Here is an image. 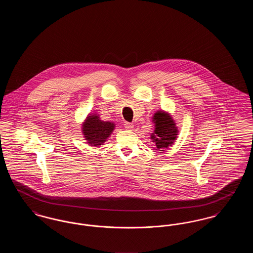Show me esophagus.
Segmentation results:
<instances>
[{
    "label": "esophagus",
    "mask_w": 253,
    "mask_h": 253,
    "mask_svg": "<svg viewBox=\"0 0 253 253\" xmlns=\"http://www.w3.org/2000/svg\"><path fill=\"white\" fill-rule=\"evenodd\" d=\"M124 127H125L126 129L132 130V128H133V125H132V123H130V122H125V123H124Z\"/></svg>",
    "instance_id": "34e87169"
}]
</instances>
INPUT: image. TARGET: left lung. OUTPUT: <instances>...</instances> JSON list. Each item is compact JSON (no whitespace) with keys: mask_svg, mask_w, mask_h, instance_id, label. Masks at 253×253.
Segmentation results:
<instances>
[{"mask_svg":"<svg viewBox=\"0 0 253 253\" xmlns=\"http://www.w3.org/2000/svg\"><path fill=\"white\" fill-rule=\"evenodd\" d=\"M153 121L156 124V129L155 134H152V138L156 142L157 149L164 151V149L173 144L176 139L178 134L177 127L171 117L165 112H157Z\"/></svg>","mask_w":253,"mask_h":253,"instance_id":"left-lung-1","label":"left lung"}]
</instances>
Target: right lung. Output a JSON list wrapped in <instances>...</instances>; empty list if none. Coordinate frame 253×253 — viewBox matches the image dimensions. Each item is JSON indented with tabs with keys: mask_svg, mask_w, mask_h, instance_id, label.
<instances>
[{
	"mask_svg": "<svg viewBox=\"0 0 253 253\" xmlns=\"http://www.w3.org/2000/svg\"><path fill=\"white\" fill-rule=\"evenodd\" d=\"M115 129V124L99 120L97 115H89L83 124V133L88 143L92 146L102 145Z\"/></svg>",
	"mask_w": 253,
	"mask_h": 253,
	"instance_id": "right-lung-1",
	"label": "right lung"
}]
</instances>
